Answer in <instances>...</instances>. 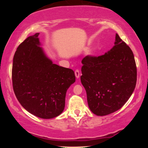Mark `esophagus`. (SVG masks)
Instances as JSON below:
<instances>
[{"instance_id":"1","label":"esophagus","mask_w":148,"mask_h":148,"mask_svg":"<svg viewBox=\"0 0 148 148\" xmlns=\"http://www.w3.org/2000/svg\"><path fill=\"white\" fill-rule=\"evenodd\" d=\"M75 77H76L77 78L79 77V75H80V72H79V71L78 69L75 70Z\"/></svg>"}]
</instances>
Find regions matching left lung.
<instances>
[{"mask_svg": "<svg viewBox=\"0 0 148 148\" xmlns=\"http://www.w3.org/2000/svg\"><path fill=\"white\" fill-rule=\"evenodd\" d=\"M82 62L81 82L91 111L104 116L119 110L136 86V63L130 47L116 34L110 51L98 56L88 55Z\"/></svg>", "mask_w": 148, "mask_h": 148, "instance_id": "1", "label": "left lung"}]
</instances>
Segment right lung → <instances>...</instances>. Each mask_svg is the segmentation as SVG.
<instances>
[{
  "label": "right lung",
  "instance_id": "obj_1",
  "mask_svg": "<svg viewBox=\"0 0 148 148\" xmlns=\"http://www.w3.org/2000/svg\"><path fill=\"white\" fill-rule=\"evenodd\" d=\"M40 34L26 38L13 57L12 82L21 106L42 119L61 114L68 88L75 82L73 71L52 63L40 47Z\"/></svg>",
  "mask_w": 148,
  "mask_h": 148
}]
</instances>
